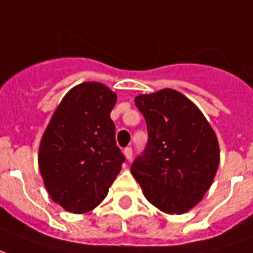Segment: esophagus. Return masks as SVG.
Masks as SVG:
<instances>
[{
    "instance_id": "1",
    "label": "esophagus",
    "mask_w": 253,
    "mask_h": 253,
    "mask_svg": "<svg viewBox=\"0 0 253 253\" xmlns=\"http://www.w3.org/2000/svg\"><path fill=\"white\" fill-rule=\"evenodd\" d=\"M123 153H125V157H126L128 161L132 159V149L131 148H125L123 149Z\"/></svg>"
}]
</instances>
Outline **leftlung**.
<instances>
[{
    "instance_id": "left-lung-1",
    "label": "left lung",
    "mask_w": 253,
    "mask_h": 253,
    "mask_svg": "<svg viewBox=\"0 0 253 253\" xmlns=\"http://www.w3.org/2000/svg\"><path fill=\"white\" fill-rule=\"evenodd\" d=\"M135 105L146 121L148 145L131 173L153 206L183 214L202 201L219 165L215 132L199 108L177 90L139 94Z\"/></svg>"
}]
</instances>
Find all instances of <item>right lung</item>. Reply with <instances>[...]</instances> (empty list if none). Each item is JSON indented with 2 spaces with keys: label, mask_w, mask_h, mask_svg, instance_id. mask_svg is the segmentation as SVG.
Here are the masks:
<instances>
[{
  "label": "right lung",
  "mask_w": 253,
  "mask_h": 253,
  "mask_svg": "<svg viewBox=\"0 0 253 253\" xmlns=\"http://www.w3.org/2000/svg\"><path fill=\"white\" fill-rule=\"evenodd\" d=\"M116 93L100 83H83L59 103L39 146V169L51 199L83 214L103 202L125 156L116 146L111 111Z\"/></svg>",
  "instance_id": "obj_1"
}]
</instances>
